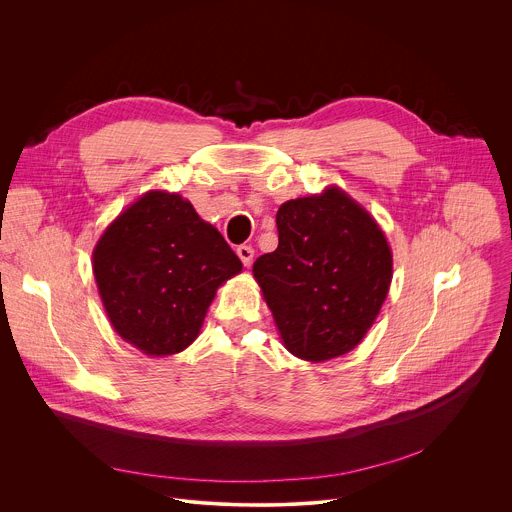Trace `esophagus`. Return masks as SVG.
<instances>
[{"instance_id":"1","label":"esophagus","mask_w":512,"mask_h":512,"mask_svg":"<svg viewBox=\"0 0 512 512\" xmlns=\"http://www.w3.org/2000/svg\"><path fill=\"white\" fill-rule=\"evenodd\" d=\"M237 255H239V259L243 261V265H251L253 263V257H255V251L249 247V245H241V247H237Z\"/></svg>"}]
</instances>
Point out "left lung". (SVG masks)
Listing matches in <instances>:
<instances>
[{
	"label": "left lung",
	"mask_w": 512,
	"mask_h": 512,
	"mask_svg": "<svg viewBox=\"0 0 512 512\" xmlns=\"http://www.w3.org/2000/svg\"><path fill=\"white\" fill-rule=\"evenodd\" d=\"M275 223L279 245L253 263V275L285 348L312 362L350 352L389 294L385 233L336 186L283 202Z\"/></svg>",
	"instance_id": "1"
}]
</instances>
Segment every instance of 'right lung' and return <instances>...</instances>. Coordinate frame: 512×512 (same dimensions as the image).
<instances>
[{
  "mask_svg": "<svg viewBox=\"0 0 512 512\" xmlns=\"http://www.w3.org/2000/svg\"><path fill=\"white\" fill-rule=\"evenodd\" d=\"M241 259L180 194L152 190L123 210L93 251V273L115 332L148 356L188 348L218 285Z\"/></svg>",
  "mask_w": 512,
  "mask_h": 512,
  "instance_id": "1",
  "label": "right lung"
}]
</instances>
